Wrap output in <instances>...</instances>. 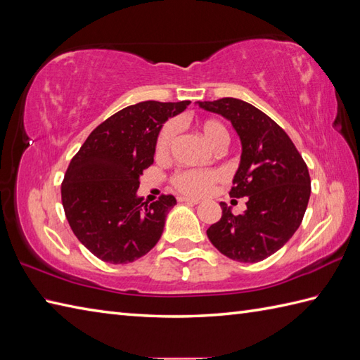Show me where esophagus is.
I'll return each instance as SVG.
<instances>
[{
	"label": "esophagus",
	"instance_id": "obj_1",
	"mask_svg": "<svg viewBox=\"0 0 360 360\" xmlns=\"http://www.w3.org/2000/svg\"><path fill=\"white\" fill-rule=\"evenodd\" d=\"M178 200L181 202H187V204H200V200H196V198H188V196H179Z\"/></svg>",
	"mask_w": 360,
	"mask_h": 360
}]
</instances>
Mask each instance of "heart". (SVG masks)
I'll use <instances>...</instances> for the list:
<instances>
[{
    "mask_svg": "<svg viewBox=\"0 0 360 360\" xmlns=\"http://www.w3.org/2000/svg\"><path fill=\"white\" fill-rule=\"evenodd\" d=\"M198 131L205 139L210 147L221 148L227 143V131L223 124H219L218 120H202L196 125ZM176 128L174 122H168V124L160 129L156 141V155L165 156L170 151L173 141L176 137ZM219 178V174L213 170H179L173 176V184L174 187L182 193L187 195H202L207 192L212 187L213 182Z\"/></svg>",
    "mask_w": 360,
    "mask_h": 360,
    "instance_id": "obj_1",
    "label": "heart"
}]
</instances>
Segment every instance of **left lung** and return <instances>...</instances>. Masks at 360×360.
Returning <instances> with one entry per match:
<instances>
[{"mask_svg": "<svg viewBox=\"0 0 360 360\" xmlns=\"http://www.w3.org/2000/svg\"><path fill=\"white\" fill-rule=\"evenodd\" d=\"M196 105L227 119L238 134L241 156L231 196H248L241 215L219 202L223 215L207 229L209 240L235 262H262L302 224L311 195L308 167L285 129L254 105L233 97Z\"/></svg>", "mask_w": 360, "mask_h": 360, "instance_id": "left-lung-1", "label": "left lung"}]
</instances>
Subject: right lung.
Listing matches in <instances>:
<instances>
[{"label":"right lung","instance_id":"1","mask_svg":"<svg viewBox=\"0 0 360 360\" xmlns=\"http://www.w3.org/2000/svg\"><path fill=\"white\" fill-rule=\"evenodd\" d=\"M188 105H129L102 122L72 158L62 184L63 209L74 235L97 258L127 264L156 246L176 198L162 195L148 204L137 188L160 129Z\"/></svg>","mask_w":360,"mask_h":360}]
</instances>
